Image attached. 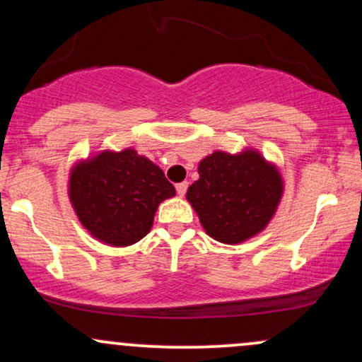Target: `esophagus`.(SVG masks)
Listing matches in <instances>:
<instances>
[{"mask_svg":"<svg viewBox=\"0 0 362 362\" xmlns=\"http://www.w3.org/2000/svg\"><path fill=\"white\" fill-rule=\"evenodd\" d=\"M187 187H189V182H180V184H177V194L180 195V197H184L185 195Z\"/></svg>","mask_w":362,"mask_h":362,"instance_id":"esophagus-1","label":"esophagus"}]
</instances>
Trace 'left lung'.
<instances>
[{"instance_id":"obj_1","label":"left lung","mask_w":362,"mask_h":362,"mask_svg":"<svg viewBox=\"0 0 362 362\" xmlns=\"http://www.w3.org/2000/svg\"><path fill=\"white\" fill-rule=\"evenodd\" d=\"M281 195L279 172L259 153L216 151L199 163V180L187 190V201L207 235L231 245L264 230Z\"/></svg>"}]
</instances>
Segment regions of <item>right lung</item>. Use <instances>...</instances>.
<instances>
[{
  "label": "right lung",
  "instance_id": "1",
  "mask_svg": "<svg viewBox=\"0 0 362 362\" xmlns=\"http://www.w3.org/2000/svg\"><path fill=\"white\" fill-rule=\"evenodd\" d=\"M173 195L175 187L161 168L134 149L103 151L76 165L69 178V199L81 224L114 247L146 236L160 202Z\"/></svg>",
  "mask_w": 362,
  "mask_h": 362
}]
</instances>
